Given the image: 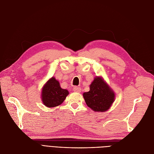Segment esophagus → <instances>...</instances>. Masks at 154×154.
Here are the masks:
<instances>
[{"label": "esophagus", "instance_id": "1", "mask_svg": "<svg viewBox=\"0 0 154 154\" xmlns=\"http://www.w3.org/2000/svg\"><path fill=\"white\" fill-rule=\"evenodd\" d=\"M73 91L74 92H80L81 88L79 87H77V86H75V87H73Z\"/></svg>", "mask_w": 154, "mask_h": 154}]
</instances>
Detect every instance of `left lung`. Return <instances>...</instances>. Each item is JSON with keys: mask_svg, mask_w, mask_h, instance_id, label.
<instances>
[{"mask_svg": "<svg viewBox=\"0 0 154 154\" xmlns=\"http://www.w3.org/2000/svg\"><path fill=\"white\" fill-rule=\"evenodd\" d=\"M87 105L94 111L105 112L114 101V92L100 77H96L90 85V91L83 93Z\"/></svg>", "mask_w": 154, "mask_h": 154, "instance_id": "1", "label": "left lung"}]
</instances>
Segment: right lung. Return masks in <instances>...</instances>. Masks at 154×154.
I'll return each mask as SVG.
<instances>
[{
    "mask_svg": "<svg viewBox=\"0 0 154 154\" xmlns=\"http://www.w3.org/2000/svg\"><path fill=\"white\" fill-rule=\"evenodd\" d=\"M42 91L43 103L48 107H54L62 104L69 94L68 91L60 87L59 82L53 77L46 83Z\"/></svg>",
    "mask_w": 154,
    "mask_h": 154,
    "instance_id": "1",
    "label": "right lung"
}]
</instances>
